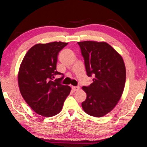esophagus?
I'll list each match as a JSON object with an SVG mask.
<instances>
[{
	"instance_id": "esophagus-1",
	"label": "esophagus",
	"mask_w": 147,
	"mask_h": 147,
	"mask_svg": "<svg viewBox=\"0 0 147 147\" xmlns=\"http://www.w3.org/2000/svg\"><path fill=\"white\" fill-rule=\"evenodd\" d=\"M79 89H80V88L78 86H72V90H73V91H77Z\"/></svg>"
}]
</instances>
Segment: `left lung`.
Returning <instances> with one entry per match:
<instances>
[{"mask_svg":"<svg viewBox=\"0 0 147 147\" xmlns=\"http://www.w3.org/2000/svg\"><path fill=\"white\" fill-rule=\"evenodd\" d=\"M84 59L87 75L93 82L82 88L86 99L82 107L87 114L101 117L115 108L121 98L126 80V69L119 53L105 41L78 42Z\"/></svg>","mask_w":147,"mask_h":147,"instance_id":"left-lung-1","label":"left lung"}]
</instances>
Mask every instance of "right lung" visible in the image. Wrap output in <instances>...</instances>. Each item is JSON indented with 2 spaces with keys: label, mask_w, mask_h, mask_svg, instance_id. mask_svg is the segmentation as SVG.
Returning <instances> with one entry per match:
<instances>
[{
  "label": "right lung",
  "mask_w": 147,
  "mask_h": 147,
  "mask_svg": "<svg viewBox=\"0 0 147 147\" xmlns=\"http://www.w3.org/2000/svg\"><path fill=\"white\" fill-rule=\"evenodd\" d=\"M68 44L61 41L38 43L26 53L18 74L22 96L30 108L43 117H53L61 111L71 92L69 86L62 85L63 77L56 71L59 53Z\"/></svg>",
  "instance_id": "right-lung-1"
}]
</instances>
